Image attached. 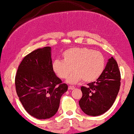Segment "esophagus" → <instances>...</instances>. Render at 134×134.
Listing matches in <instances>:
<instances>
[{
	"label": "esophagus",
	"mask_w": 134,
	"mask_h": 134,
	"mask_svg": "<svg viewBox=\"0 0 134 134\" xmlns=\"http://www.w3.org/2000/svg\"><path fill=\"white\" fill-rule=\"evenodd\" d=\"M74 88L75 87L74 86H69V87H68V89L69 90H74Z\"/></svg>",
	"instance_id": "34e87169"
}]
</instances>
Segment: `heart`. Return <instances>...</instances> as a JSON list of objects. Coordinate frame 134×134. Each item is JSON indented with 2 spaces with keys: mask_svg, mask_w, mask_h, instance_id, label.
<instances>
[{
  "mask_svg": "<svg viewBox=\"0 0 134 134\" xmlns=\"http://www.w3.org/2000/svg\"><path fill=\"white\" fill-rule=\"evenodd\" d=\"M62 60H55L52 64L55 74L60 79L67 78L69 84H76L83 79L90 83L97 80L104 71L105 58L98 51L87 48H72L62 53Z\"/></svg>",
  "mask_w": 134,
  "mask_h": 134,
  "instance_id": "1",
  "label": "heart"
}]
</instances>
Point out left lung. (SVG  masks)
<instances>
[{
	"label": "left lung",
	"instance_id": "1",
	"mask_svg": "<svg viewBox=\"0 0 134 134\" xmlns=\"http://www.w3.org/2000/svg\"><path fill=\"white\" fill-rule=\"evenodd\" d=\"M120 72L113 57L95 82L81 87L82 96L79 101L81 110L90 116H99L107 111L116 99L120 86Z\"/></svg>",
	"mask_w": 134,
	"mask_h": 134
}]
</instances>
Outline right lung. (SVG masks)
<instances>
[{
  "label": "right lung",
  "mask_w": 134,
  "mask_h": 134,
  "mask_svg": "<svg viewBox=\"0 0 134 134\" xmlns=\"http://www.w3.org/2000/svg\"><path fill=\"white\" fill-rule=\"evenodd\" d=\"M15 85L24 108L38 119L54 116L61 96L68 89L53 71L50 47L34 50L23 58L17 70Z\"/></svg>",
  "instance_id": "1"
}]
</instances>
